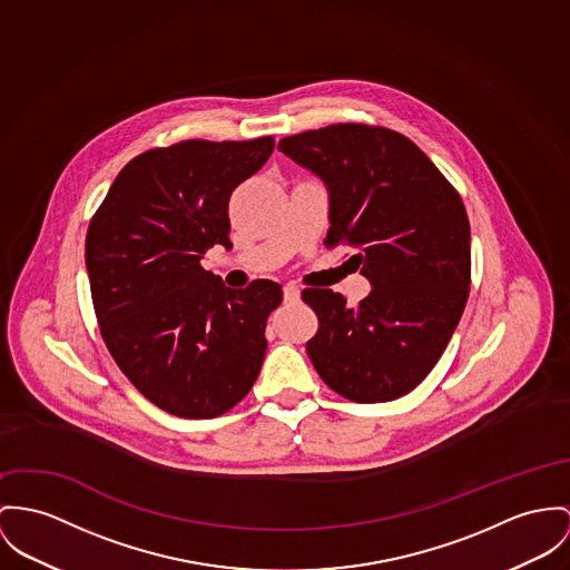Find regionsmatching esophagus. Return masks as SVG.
<instances>
[{
	"instance_id": "esophagus-1",
	"label": "esophagus",
	"mask_w": 570,
	"mask_h": 570,
	"mask_svg": "<svg viewBox=\"0 0 570 570\" xmlns=\"http://www.w3.org/2000/svg\"><path fill=\"white\" fill-rule=\"evenodd\" d=\"M299 297H302L299 288H295V286H284V302H286V304H295V302H299Z\"/></svg>"
}]
</instances>
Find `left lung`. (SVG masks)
I'll return each mask as SVG.
<instances>
[{
  "label": "left lung",
  "mask_w": 570,
  "mask_h": 570,
  "mask_svg": "<svg viewBox=\"0 0 570 570\" xmlns=\"http://www.w3.org/2000/svg\"><path fill=\"white\" fill-rule=\"evenodd\" d=\"M330 195L327 247L373 291L355 307L306 288L318 316L306 350L321 380L357 403L414 391L449 345L471 288V227L458 190L403 134L338 124L279 140Z\"/></svg>",
  "instance_id": "8db88e82"
}]
</instances>
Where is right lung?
Masks as SVG:
<instances>
[{
	"instance_id": "obj_1",
	"label": "right lung",
	"mask_w": 570,
	"mask_h": 570,
	"mask_svg": "<svg viewBox=\"0 0 570 570\" xmlns=\"http://www.w3.org/2000/svg\"><path fill=\"white\" fill-rule=\"evenodd\" d=\"M273 136L181 140L130 160L88 225L87 271L104 343L136 386L181 419H215L252 391L282 286L227 288L202 266L229 243L227 204L263 169Z\"/></svg>"
}]
</instances>
